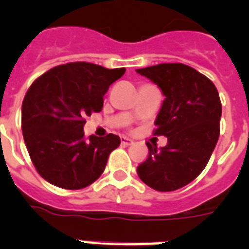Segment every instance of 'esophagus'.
I'll list each match as a JSON object with an SVG mask.
<instances>
[{"instance_id": "34e87169", "label": "esophagus", "mask_w": 249, "mask_h": 249, "mask_svg": "<svg viewBox=\"0 0 249 249\" xmlns=\"http://www.w3.org/2000/svg\"><path fill=\"white\" fill-rule=\"evenodd\" d=\"M121 143L124 144V146H129V144H133V141L126 138V137H121Z\"/></svg>"}]
</instances>
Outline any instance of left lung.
<instances>
[{
  "label": "left lung",
  "mask_w": 249,
  "mask_h": 249,
  "mask_svg": "<svg viewBox=\"0 0 249 249\" xmlns=\"http://www.w3.org/2000/svg\"><path fill=\"white\" fill-rule=\"evenodd\" d=\"M137 72L165 95L154 136L168 138L161 150L147 142V159L137 173L156 191H174L194 181L211 159L220 137V95L207 76L186 64L161 63Z\"/></svg>",
  "instance_id": "obj_1"
}]
</instances>
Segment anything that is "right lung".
I'll list each match as a JSON object with an SVG mask.
<instances>
[{
    "label": "right lung",
    "instance_id": "obj_1",
    "mask_svg": "<svg viewBox=\"0 0 249 249\" xmlns=\"http://www.w3.org/2000/svg\"><path fill=\"white\" fill-rule=\"evenodd\" d=\"M124 73L125 68L71 62L49 70L29 86L21 105V130L44 179L80 190L101 177L120 137L90 136L85 141V117L102 111L106 91Z\"/></svg>",
    "mask_w": 249,
    "mask_h": 249
}]
</instances>
